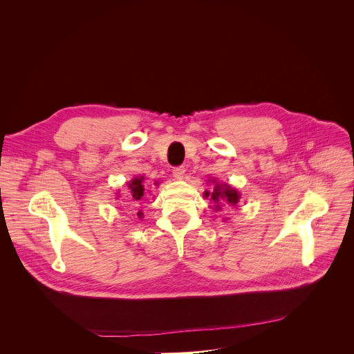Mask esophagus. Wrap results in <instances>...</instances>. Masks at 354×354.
I'll list each match as a JSON object with an SVG mask.
<instances>
[{
  "instance_id": "esophagus-1",
  "label": "esophagus",
  "mask_w": 354,
  "mask_h": 354,
  "mask_svg": "<svg viewBox=\"0 0 354 354\" xmlns=\"http://www.w3.org/2000/svg\"><path fill=\"white\" fill-rule=\"evenodd\" d=\"M185 167H174L173 168V176L177 178V180H181L185 177Z\"/></svg>"
}]
</instances>
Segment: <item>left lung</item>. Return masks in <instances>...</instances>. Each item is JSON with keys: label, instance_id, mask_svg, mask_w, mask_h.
Returning a JSON list of instances; mask_svg holds the SVG:
<instances>
[{"label": "left lung", "instance_id": "8db88e82", "mask_svg": "<svg viewBox=\"0 0 354 354\" xmlns=\"http://www.w3.org/2000/svg\"><path fill=\"white\" fill-rule=\"evenodd\" d=\"M211 183H214L212 190L203 192V196L209 198V201L216 203V205H214L216 207V211L221 209V205H220L221 202H227V203H230V205H236V203L239 202L241 195L236 189H233L229 185H220L216 180H212Z\"/></svg>", "mask_w": 354, "mask_h": 354}]
</instances>
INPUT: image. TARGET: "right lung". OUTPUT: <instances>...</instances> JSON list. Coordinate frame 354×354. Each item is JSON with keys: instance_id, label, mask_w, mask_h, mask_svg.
Returning a JSON list of instances; mask_svg holds the SVG:
<instances>
[{"instance_id": "1", "label": "right lung", "mask_w": 354, "mask_h": 354, "mask_svg": "<svg viewBox=\"0 0 354 354\" xmlns=\"http://www.w3.org/2000/svg\"><path fill=\"white\" fill-rule=\"evenodd\" d=\"M143 180L145 177H136L133 178L130 183H128V194H130V202L131 203H137L138 201H140L143 198V194H145V186H143ZM138 216H142V212H138Z\"/></svg>"}]
</instances>
